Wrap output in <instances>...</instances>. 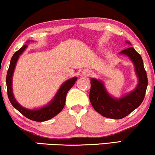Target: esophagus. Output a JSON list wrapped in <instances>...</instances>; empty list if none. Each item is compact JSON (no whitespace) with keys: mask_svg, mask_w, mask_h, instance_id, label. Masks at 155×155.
I'll return each mask as SVG.
<instances>
[{"mask_svg":"<svg viewBox=\"0 0 155 155\" xmlns=\"http://www.w3.org/2000/svg\"><path fill=\"white\" fill-rule=\"evenodd\" d=\"M82 73H83V75H84L85 76H89L91 74V72L89 71H87V70L82 71Z\"/></svg>","mask_w":155,"mask_h":155,"instance_id":"1","label":"esophagus"}]
</instances>
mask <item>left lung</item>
<instances>
[{
    "instance_id": "left-lung-1",
    "label": "left lung",
    "mask_w": 155,
    "mask_h": 155,
    "mask_svg": "<svg viewBox=\"0 0 155 155\" xmlns=\"http://www.w3.org/2000/svg\"><path fill=\"white\" fill-rule=\"evenodd\" d=\"M126 44L131 45L130 41H126ZM119 54L128 56L134 65L135 72L138 79L134 90L116 98L108 92L102 80L96 78L90 79V100L93 108L101 115L112 119L126 117L137 109L143 102L147 87V73L140 55L133 47L121 51Z\"/></svg>"
}]
</instances>
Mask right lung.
Instances as JSON below:
<instances>
[{"label": "right lung", "instance_id": "1", "mask_svg": "<svg viewBox=\"0 0 155 155\" xmlns=\"http://www.w3.org/2000/svg\"><path fill=\"white\" fill-rule=\"evenodd\" d=\"M32 41H34L30 40V41H27V43H30ZM27 46H28L27 44H25L18 51L15 53L11 60H10V66L7 73V76H6V84H7L8 99H9L10 103L13 106L15 109H16L19 112H20L25 117L31 120H35V121H46V120L54 118V116H56L57 114H58L62 111L65 106L67 93L70 90V89L75 84V82L78 80V78L73 77L70 78L63 82L51 100H50L49 102H48L45 106L35 108L33 109H27V108L22 107L18 102V101L14 97L13 90H12V77H13L15 68L18 58L23 54V52L26 50Z\"/></svg>", "mask_w": 155, "mask_h": 155}]
</instances>
